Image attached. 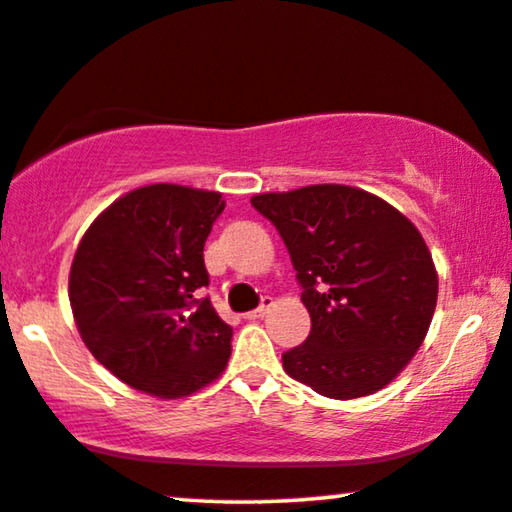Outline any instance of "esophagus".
<instances>
[{
  "label": "esophagus",
  "mask_w": 512,
  "mask_h": 512,
  "mask_svg": "<svg viewBox=\"0 0 512 512\" xmlns=\"http://www.w3.org/2000/svg\"><path fill=\"white\" fill-rule=\"evenodd\" d=\"M271 306H274V297L264 295V297H262V304H260V306H257V309H255V311H248V313H245V318H248V320H255V318H264V316H267V313L271 311Z\"/></svg>",
  "instance_id": "34e87169"
}]
</instances>
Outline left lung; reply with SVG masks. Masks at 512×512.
Listing matches in <instances>:
<instances>
[{
	"instance_id": "1",
	"label": "left lung",
	"mask_w": 512,
	"mask_h": 512,
	"mask_svg": "<svg viewBox=\"0 0 512 512\" xmlns=\"http://www.w3.org/2000/svg\"><path fill=\"white\" fill-rule=\"evenodd\" d=\"M281 234L311 316L304 344L283 353L292 379L335 400L398 377L424 342L438 271L419 229L379 196L311 185L250 199Z\"/></svg>"
}]
</instances>
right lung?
<instances>
[{"instance_id":"right-lung-1","label":"right lung","mask_w":512,"mask_h":512,"mask_svg":"<svg viewBox=\"0 0 512 512\" xmlns=\"http://www.w3.org/2000/svg\"><path fill=\"white\" fill-rule=\"evenodd\" d=\"M220 192L147 185L86 229L70 269L79 335L100 365L156 398H185L227 367L234 330L208 297L203 245Z\"/></svg>"}]
</instances>
